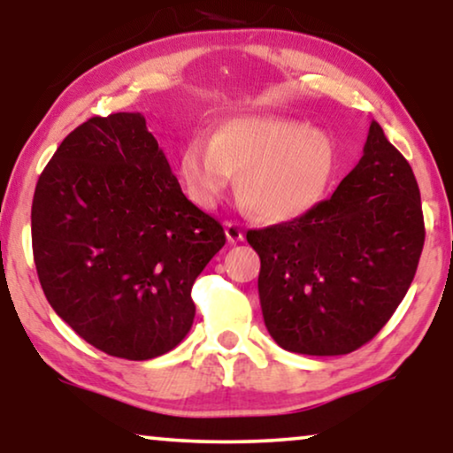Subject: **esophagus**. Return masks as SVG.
<instances>
[{
	"instance_id": "obj_1",
	"label": "esophagus",
	"mask_w": 453,
	"mask_h": 453,
	"mask_svg": "<svg viewBox=\"0 0 453 453\" xmlns=\"http://www.w3.org/2000/svg\"><path fill=\"white\" fill-rule=\"evenodd\" d=\"M225 233L231 243H239V241H243V231H241L239 222H233V220L225 222Z\"/></svg>"
}]
</instances>
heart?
Returning a JSON list of instances; mask_svg holds the SVG:
<instances>
[{
  "label": "heart",
  "instance_id": "obj_1",
  "mask_svg": "<svg viewBox=\"0 0 453 453\" xmlns=\"http://www.w3.org/2000/svg\"><path fill=\"white\" fill-rule=\"evenodd\" d=\"M179 169L191 200L212 206L237 179L243 206L264 222L301 219L324 200L338 173L332 135L282 115H239L212 138L196 134Z\"/></svg>",
  "mask_w": 453,
  "mask_h": 453
}]
</instances>
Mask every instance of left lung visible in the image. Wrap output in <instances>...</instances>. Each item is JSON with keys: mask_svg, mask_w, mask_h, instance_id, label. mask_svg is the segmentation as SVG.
Returning a JSON list of instances; mask_svg holds the SVG:
<instances>
[{"mask_svg": "<svg viewBox=\"0 0 453 453\" xmlns=\"http://www.w3.org/2000/svg\"><path fill=\"white\" fill-rule=\"evenodd\" d=\"M259 303L284 350L336 357L367 344L404 299L425 243L408 160L371 121L363 157L301 219L253 228Z\"/></svg>", "mask_w": 453, "mask_h": 453, "instance_id": "obj_1", "label": "left lung"}]
</instances>
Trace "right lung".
<instances>
[{
  "instance_id": "1",
  "label": "right lung",
  "mask_w": 453,
  "mask_h": 453,
  "mask_svg": "<svg viewBox=\"0 0 453 453\" xmlns=\"http://www.w3.org/2000/svg\"><path fill=\"white\" fill-rule=\"evenodd\" d=\"M30 222L49 305L86 342L127 361L188 336L191 287L226 241L183 196L140 113L73 129L41 173Z\"/></svg>"
}]
</instances>
